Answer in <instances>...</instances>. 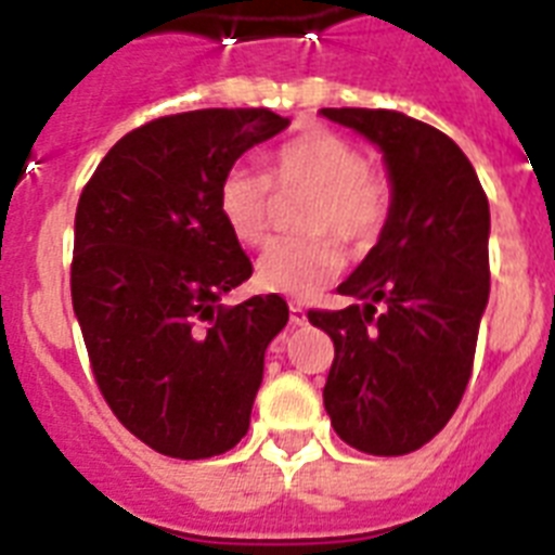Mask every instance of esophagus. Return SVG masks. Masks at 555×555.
<instances>
[{
	"label": "esophagus",
	"mask_w": 555,
	"mask_h": 555,
	"mask_svg": "<svg viewBox=\"0 0 555 555\" xmlns=\"http://www.w3.org/2000/svg\"><path fill=\"white\" fill-rule=\"evenodd\" d=\"M305 321H307L305 307H301V305H291V324H296V327H301Z\"/></svg>",
	"instance_id": "34e87169"
}]
</instances>
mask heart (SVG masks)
<instances>
[{"label":"heart","mask_w":555,"mask_h":555,"mask_svg":"<svg viewBox=\"0 0 555 555\" xmlns=\"http://www.w3.org/2000/svg\"><path fill=\"white\" fill-rule=\"evenodd\" d=\"M270 184L276 194L310 197L299 214V231L307 236L270 245L256 264V285L293 299L315 296L341 273L344 256L336 238L349 250L370 248L392 211V185L366 166L356 143L324 129L305 132L270 155L268 180L248 169L222 177L220 217L245 248H259L270 236Z\"/></svg>","instance_id":"obj_1"}]
</instances>
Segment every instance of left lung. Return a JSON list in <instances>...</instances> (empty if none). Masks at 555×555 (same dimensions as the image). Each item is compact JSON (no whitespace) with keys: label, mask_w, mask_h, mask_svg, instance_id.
Wrapping results in <instances>:
<instances>
[{"label":"left lung","mask_w":555,"mask_h":555,"mask_svg":"<svg viewBox=\"0 0 555 555\" xmlns=\"http://www.w3.org/2000/svg\"><path fill=\"white\" fill-rule=\"evenodd\" d=\"M384 152L392 211L338 285L358 305L310 310L333 338L324 409L352 449L398 457L451 421L488 305L491 211L474 166L440 129L392 109H321Z\"/></svg>","instance_id":"left-lung-1"}]
</instances>
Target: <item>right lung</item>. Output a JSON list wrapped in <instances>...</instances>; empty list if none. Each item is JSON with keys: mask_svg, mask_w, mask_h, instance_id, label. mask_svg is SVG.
I'll use <instances>...</instances> for the list:
<instances>
[{"mask_svg": "<svg viewBox=\"0 0 555 555\" xmlns=\"http://www.w3.org/2000/svg\"><path fill=\"white\" fill-rule=\"evenodd\" d=\"M287 124L270 109L149 120L78 199L69 291L92 375L115 417L166 457H217L248 435L287 301L220 305L254 273L220 217V183Z\"/></svg>", "mask_w": 555, "mask_h": 555, "instance_id": "1", "label": "right lung"}]
</instances>
